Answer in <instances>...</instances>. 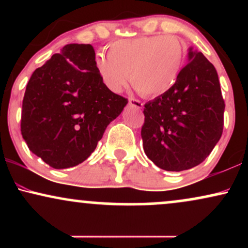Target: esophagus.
Listing matches in <instances>:
<instances>
[{
	"label": "esophagus",
	"instance_id": "obj_1",
	"mask_svg": "<svg viewBox=\"0 0 248 248\" xmlns=\"http://www.w3.org/2000/svg\"><path fill=\"white\" fill-rule=\"evenodd\" d=\"M129 104L134 107L139 108V109H141V108L143 107V104H142L140 100H136V99H129Z\"/></svg>",
	"mask_w": 248,
	"mask_h": 248
}]
</instances>
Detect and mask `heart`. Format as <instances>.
Returning <instances> with one entry per match:
<instances>
[{
  "mask_svg": "<svg viewBox=\"0 0 248 248\" xmlns=\"http://www.w3.org/2000/svg\"><path fill=\"white\" fill-rule=\"evenodd\" d=\"M186 59V49L173 36H142L120 39L99 53L95 66L102 82L119 93L128 81L147 98L169 92L178 80Z\"/></svg>",
  "mask_w": 248,
  "mask_h": 248,
  "instance_id": "b5f03b06",
  "label": "heart"
}]
</instances>
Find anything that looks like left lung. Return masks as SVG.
Returning a JSON list of instances; mask_svg holds the SVG:
<instances>
[{"mask_svg":"<svg viewBox=\"0 0 248 248\" xmlns=\"http://www.w3.org/2000/svg\"><path fill=\"white\" fill-rule=\"evenodd\" d=\"M187 62L175 86L144 105V153L167 171L201 164L223 133L225 104L217 71L192 47Z\"/></svg>","mask_w":248,"mask_h":248,"instance_id":"left-lung-1","label":"left lung"}]
</instances>
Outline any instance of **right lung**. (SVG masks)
<instances>
[{"label": "right lung", "mask_w": 248, "mask_h": 248, "mask_svg": "<svg viewBox=\"0 0 248 248\" xmlns=\"http://www.w3.org/2000/svg\"><path fill=\"white\" fill-rule=\"evenodd\" d=\"M128 104L101 80L90 44H67L35 70L22 106L29 149L55 169L80 164Z\"/></svg>", "instance_id": "right-lung-1"}]
</instances>
